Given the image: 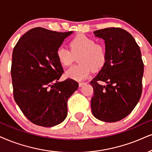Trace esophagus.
I'll return each instance as SVG.
<instances>
[{
  "instance_id": "esophagus-1",
  "label": "esophagus",
  "mask_w": 152,
  "mask_h": 152,
  "mask_svg": "<svg viewBox=\"0 0 152 152\" xmlns=\"http://www.w3.org/2000/svg\"><path fill=\"white\" fill-rule=\"evenodd\" d=\"M85 84H87L86 82H79V86L80 87H82L83 85H85Z\"/></svg>"
}]
</instances>
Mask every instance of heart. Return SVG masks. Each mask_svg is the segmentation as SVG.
Listing matches in <instances>:
<instances>
[{
    "label": "heart",
    "instance_id": "heart-1",
    "mask_svg": "<svg viewBox=\"0 0 152 152\" xmlns=\"http://www.w3.org/2000/svg\"><path fill=\"white\" fill-rule=\"evenodd\" d=\"M70 48L61 46L56 50V57L63 66H70L75 56L79 64L71 67L65 72L67 77L82 80L89 75L91 71L99 70L104 66L107 60V52L104 44L85 34H79L72 39Z\"/></svg>",
    "mask_w": 152,
    "mask_h": 152
}]
</instances>
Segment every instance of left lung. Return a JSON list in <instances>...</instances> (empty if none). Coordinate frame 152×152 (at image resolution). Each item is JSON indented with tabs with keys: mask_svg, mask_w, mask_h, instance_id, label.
I'll return each mask as SVG.
<instances>
[{
	"mask_svg": "<svg viewBox=\"0 0 152 152\" xmlns=\"http://www.w3.org/2000/svg\"><path fill=\"white\" fill-rule=\"evenodd\" d=\"M104 40L106 63L90 82L94 89L91 107L94 116L104 122H117L136 106L142 91L144 63L140 48L125 29L108 27L94 31ZM105 81V86L98 84Z\"/></svg>",
	"mask_w": 152,
	"mask_h": 152,
	"instance_id": "1",
	"label": "left lung"
}]
</instances>
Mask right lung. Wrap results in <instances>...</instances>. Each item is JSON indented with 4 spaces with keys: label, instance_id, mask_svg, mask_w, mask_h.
Wrapping results in <instances>:
<instances>
[{
    "label": "right lung",
    "instance_id": "add662e5",
    "mask_svg": "<svg viewBox=\"0 0 152 152\" xmlns=\"http://www.w3.org/2000/svg\"><path fill=\"white\" fill-rule=\"evenodd\" d=\"M72 33L33 28L19 39L13 49V96L24 115L34 124L53 127L66 118L67 99L79 85L70 78L58 81L64 71L56 50Z\"/></svg>",
    "mask_w": 152,
    "mask_h": 152
}]
</instances>
